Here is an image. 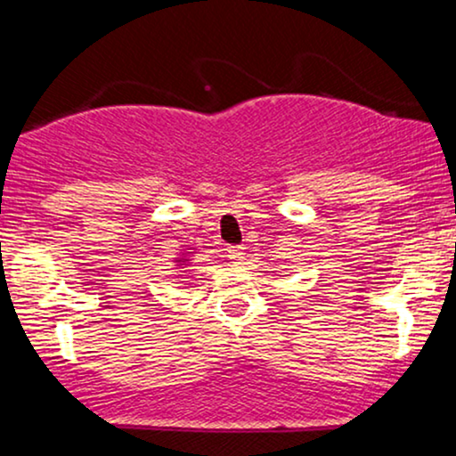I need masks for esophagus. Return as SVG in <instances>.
<instances>
[{
	"instance_id": "34e87169",
	"label": "esophagus",
	"mask_w": 456,
	"mask_h": 456,
	"mask_svg": "<svg viewBox=\"0 0 456 456\" xmlns=\"http://www.w3.org/2000/svg\"><path fill=\"white\" fill-rule=\"evenodd\" d=\"M227 257L229 259H232L233 261V264H242V261H244V248H242V246H229V250H227Z\"/></svg>"
}]
</instances>
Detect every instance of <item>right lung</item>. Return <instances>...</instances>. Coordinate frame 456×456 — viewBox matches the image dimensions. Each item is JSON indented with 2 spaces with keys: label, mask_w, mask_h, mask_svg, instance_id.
Listing matches in <instances>:
<instances>
[{
  "label": "right lung",
  "mask_w": 456,
  "mask_h": 456,
  "mask_svg": "<svg viewBox=\"0 0 456 456\" xmlns=\"http://www.w3.org/2000/svg\"><path fill=\"white\" fill-rule=\"evenodd\" d=\"M188 250H191V248H188ZM191 257H192L191 253H182V257H177V259H175V264L180 265V268H182V265H184V264H188V261H191Z\"/></svg>",
  "instance_id": "1"
}]
</instances>
